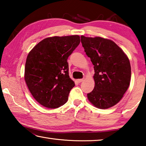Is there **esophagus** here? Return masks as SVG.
Returning a JSON list of instances; mask_svg holds the SVG:
<instances>
[{"label": "esophagus", "mask_w": 146, "mask_h": 146, "mask_svg": "<svg viewBox=\"0 0 146 146\" xmlns=\"http://www.w3.org/2000/svg\"><path fill=\"white\" fill-rule=\"evenodd\" d=\"M83 80H84V78H81V79H78V80H77V82H79V83H80V82H82Z\"/></svg>", "instance_id": "1"}]
</instances>
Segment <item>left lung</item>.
Instances as JSON below:
<instances>
[{
  "label": "left lung",
  "mask_w": 146,
  "mask_h": 146,
  "mask_svg": "<svg viewBox=\"0 0 146 146\" xmlns=\"http://www.w3.org/2000/svg\"><path fill=\"white\" fill-rule=\"evenodd\" d=\"M84 51L94 65L95 88L88 98L95 107L108 109L122 99L131 81L129 60L117 44L100 36H81Z\"/></svg>",
  "instance_id": "1"
}]
</instances>
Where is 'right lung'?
Returning a JSON list of instances; mask_svg holds the SVG:
<instances>
[{"label":"right lung","mask_w":146,"mask_h":146,"mask_svg":"<svg viewBox=\"0 0 146 146\" xmlns=\"http://www.w3.org/2000/svg\"><path fill=\"white\" fill-rule=\"evenodd\" d=\"M80 42L78 35L44 38L27 56L24 80L37 102L55 109L66 103L75 82L69 76L68 58Z\"/></svg>","instance_id":"right-lung-1"}]
</instances>
